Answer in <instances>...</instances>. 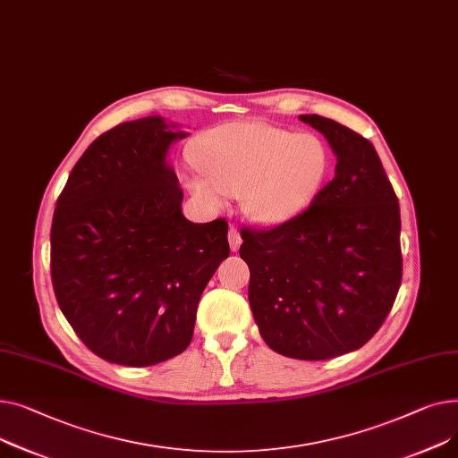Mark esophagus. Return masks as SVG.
Masks as SVG:
<instances>
[{
    "label": "esophagus",
    "instance_id": "1",
    "mask_svg": "<svg viewBox=\"0 0 458 458\" xmlns=\"http://www.w3.org/2000/svg\"><path fill=\"white\" fill-rule=\"evenodd\" d=\"M229 248L231 251H238L240 250V244H242V238H240V233L234 229V227H229Z\"/></svg>",
    "mask_w": 458,
    "mask_h": 458
}]
</instances>
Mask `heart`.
I'll list each match as a JSON object with an SVG mask.
<instances>
[{
  "instance_id": "1",
  "label": "heart",
  "mask_w": 458,
  "mask_h": 458,
  "mask_svg": "<svg viewBox=\"0 0 458 458\" xmlns=\"http://www.w3.org/2000/svg\"><path fill=\"white\" fill-rule=\"evenodd\" d=\"M203 175L188 186L212 208L225 194H242L250 216L277 225L303 212L324 186L331 157L314 134L292 132L259 122H234L208 131L196 144Z\"/></svg>"
}]
</instances>
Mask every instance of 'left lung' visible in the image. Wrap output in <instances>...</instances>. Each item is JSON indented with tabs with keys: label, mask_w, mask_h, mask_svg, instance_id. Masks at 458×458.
Returning <instances> with one entry per match:
<instances>
[{
	"label": "left lung",
	"mask_w": 458,
	"mask_h": 458,
	"mask_svg": "<svg viewBox=\"0 0 458 458\" xmlns=\"http://www.w3.org/2000/svg\"><path fill=\"white\" fill-rule=\"evenodd\" d=\"M336 155L335 179L298 216L242 229L248 298L276 353L326 360L362 347L386 319L401 284V216L373 144L349 127L301 114Z\"/></svg>",
	"instance_id": "left-lung-1"
}]
</instances>
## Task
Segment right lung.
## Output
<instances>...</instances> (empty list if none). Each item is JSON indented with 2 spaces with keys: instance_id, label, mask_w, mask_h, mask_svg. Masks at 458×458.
Returning <instances> with one entry per match:
<instances>
[{
  "instance_id": "add662e5",
  "label": "right lung",
  "mask_w": 458,
  "mask_h": 458,
  "mask_svg": "<svg viewBox=\"0 0 458 458\" xmlns=\"http://www.w3.org/2000/svg\"><path fill=\"white\" fill-rule=\"evenodd\" d=\"M188 132L123 122L77 160L51 224V281L77 336L106 362L144 368L188 347L201 293L229 257L227 222L192 224L168 149Z\"/></svg>"
}]
</instances>
